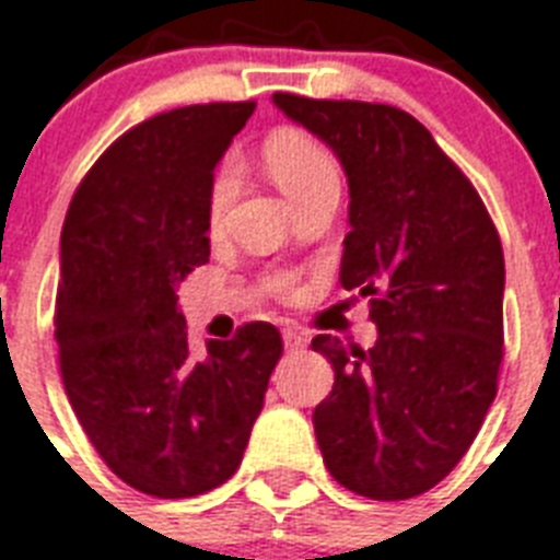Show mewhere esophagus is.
Here are the masks:
<instances>
[{
    "instance_id": "34e87169",
    "label": "esophagus",
    "mask_w": 560,
    "mask_h": 560,
    "mask_svg": "<svg viewBox=\"0 0 560 560\" xmlns=\"http://www.w3.org/2000/svg\"><path fill=\"white\" fill-rule=\"evenodd\" d=\"M281 340H284V349L290 351H299L307 346V337L302 331H296V328H284V331H281Z\"/></svg>"
}]
</instances>
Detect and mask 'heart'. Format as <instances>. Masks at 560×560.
<instances>
[{
	"instance_id": "b5f03b06",
	"label": "heart",
	"mask_w": 560,
	"mask_h": 560,
	"mask_svg": "<svg viewBox=\"0 0 560 560\" xmlns=\"http://www.w3.org/2000/svg\"><path fill=\"white\" fill-rule=\"evenodd\" d=\"M264 160H267V168H270L276 186L288 194L290 202L319 179L337 177L331 156L311 136L299 133V130L272 133L264 144ZM232 179H235L232 168L223 165L214 177V186H211V220H218L223 206H226L229 194H232Z\"/></svg>"
}]
</instances>
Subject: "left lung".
<instances>
[{
	"instance_id": "1",
	"label": "left lung",
	"mask_w": 560,
	"mask_h": 560,
	"mask_svg": "<svg viewBox=\"0 0 560 560\" xmlns=\"http://www.w3.org/2000/svg\"><path fill=\"white\" fill-rule=\"evenodd\" d=\"M272 104L325 142L349 179L340 281L372 296L377 340L346 349L319 334L334 366L314 409L325 468L369 500H409L465 456L497 395L503 360V246L479 194L421 121L389 104Z\"/></svg>"
}]
</instances>
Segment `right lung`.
<instances>
[{
	"mask_svg": "<svg viewBox=\"0 0 560 560\" xmlns=\"http://www.w3.org/2000/svg\"><path fill=\"white\" fill-rule=\"evenodd\" d=\"M253 101L148 118L101 156L60 235L55 340L92 447L136 491L206 494L244 459L281 358L270 323L188 346L177 288L209 261L214 168Z\"/></svg>",
	"mask_w": 560,
	"mask_h": 560,
	"instance_id": "right-lung-1",
	"label": "right lung"
}]
</instances>
